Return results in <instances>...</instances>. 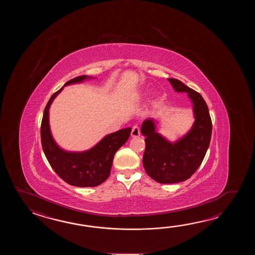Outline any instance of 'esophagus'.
Returning <instances> with one entry per match:
<instances>
[{
    "instance_id": "obj_1",
    "label": "esophagus",
    "mask_w": 255,
    "mask_h": 255,
    "mask_svg": "<svg viewBox=\"0 0 255 255\" xmlns=\"http://www.w3.org/2000/svg\"><path fill=\"white\" fill-rule=\"evenodd\" d=\"M139 135H140V129H139V128H138L137 126H134V127L132 128V130H131V135H132L133 137H136V136H138Z\"/></svg>"
}]
</instances>
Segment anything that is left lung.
<instances>
[{"instance_id":"8db88e82","label":"left lung","mask_w":255,"mask_h":255,"mask_svg":"<svg viewBox=\"0 0 255 255\" xmlns=\"http://www.w3.org/2000/svg\"><path fill=\"white\" fill-rule=\"evenodd\" d=\"M177 92H186L193 104L195 122L187 135L171 143L156 132L151 119L141 126L146 149L143 166L146 174L161 184H170L190 179L201 166L212 137V123L209 109L200 93L181 81L168 78Z\"/></svg>"}]
</instances>
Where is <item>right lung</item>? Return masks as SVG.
<instances>
[{
	"mask_svg": "<svg viewBox=\"0 0 255 255\" xmlns=\"http://www.w3.org/2000/svg\"><path fill=\"white\" fill-rule=\"evenodd\" d=\"M89 76H80L66 82L65 86L79 83ZM64 86V87H65ZM64 87L49 99L41 124V142L44 155L55 173L66 183L76 187H97L110 175L116 152L129 137L131 128L120 129L106 135L98 145L84 152H67L56 145L49 127V108Z\"/></svg>",
	"mask_w": 255,
	"mask_h": 255,
	"instance_id": "obj_1",
	"label": "right lung"
}]
</instances>
